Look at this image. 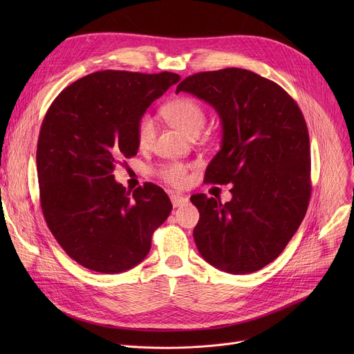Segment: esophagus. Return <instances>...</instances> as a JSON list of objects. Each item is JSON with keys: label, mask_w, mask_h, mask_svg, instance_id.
Here are the masks:
<instances>
[{"label": "esophagus", "mask_w": 354, "mask_h": 354, "mask_svg": "<svg viewBox=\"0 0 354 354\" xmlns=\"http://www.w3.org/2000/svg\"><path fill=\"white\" fill-rule=\"evenodd\" d=\"M171 201H172V205H174V208H178V207L183 205L185 202H188V198H187V196H183V195L172 194V195H171Z\"/></svg>", "instance_id": "esophagus-1"}]
</instances>
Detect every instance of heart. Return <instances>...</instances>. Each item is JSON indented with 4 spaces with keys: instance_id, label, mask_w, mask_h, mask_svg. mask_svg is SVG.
I'll return each instance as SVG.
<instances>
[{
    "instance_id": "heart-1",
    "label": "heart",
    "mask_w": 354,
    "mask_h": 354,
    "mask_svg": "<svg viewBox=\"0 0 354 354\" xmlns=\"http://www.w3.org/2000/svg\"><path fill=\"white\" fill-rule=\"evenodd\" d=\"M163 115L175 127L188 136L199 133V130L207 120L205 110H203L202 104L191 96H176L171 99L163 106ZM135 135L140 147L151 146L156 135V124L151 115L143 113L139 116L135 126ZM156 174L165 183L175 188H183L189 182L188 166L179 162L160 165Z\"/></svg>"
}]
</instances>
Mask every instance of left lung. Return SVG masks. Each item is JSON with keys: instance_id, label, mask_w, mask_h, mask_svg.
I'll return each mask as SVG.
<instances>
[{"instance_id": "8db88e82", "label": "left lung", "mask_w": 354, "mask_h": 354, "mask_svg": "<svg viewBox=\"0 0 354 354\" xmlns=\"http://www.w3.org/2000/svg\"><path fill=\"white\" fill-rule=\"evenodd\" d=\"M221 118L222 145L205 182L232 183V199L191 196L199 211V254L231 274L261 270L299 230L311 195L310 138L299 104L277 83L245 68L202 71L182 80Z\"/></svg>"}]
</instances>
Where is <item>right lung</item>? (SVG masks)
<instances>
[{
  "instance_id": "obj_1",
  "label": "right lung",
  "mask_w": 354,
  "mask_h": 354,
  "mask_svg": "<svg viewBox=\"0 0 354 354\" xmlns=\"http://www.w3.org/2000/svg\"><path fill=\"white\" fill-rule=\"evenodd\" d=\"M179 80L171 71H96L67 86L47 110L37 143L43 215L66 254L91 271L138 266L172 211L158 185L130 192L113 171L138 153L139 116Z\"/></svg>"
}]
</instances>
